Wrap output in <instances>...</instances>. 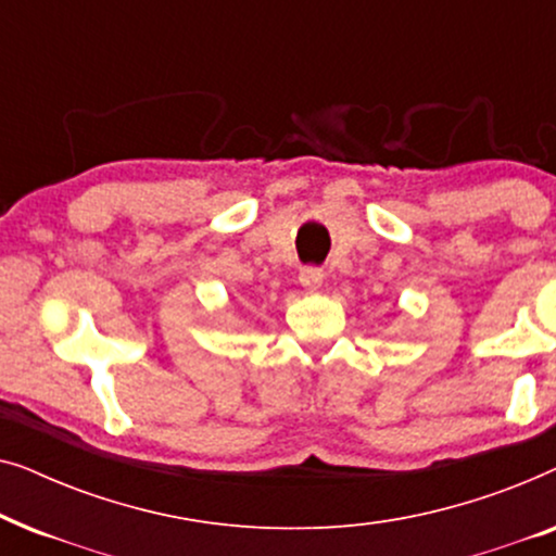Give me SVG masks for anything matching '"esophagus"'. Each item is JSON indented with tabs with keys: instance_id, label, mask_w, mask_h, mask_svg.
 I'll return each instance as SVG.
<instances>
[{
	"instance_id": "obj_1",
	"label": "esophagus",
	"mask_w": 556,
	"mask_h": 556,
	"mask_svg": "<svg viewBox=\"0 0 556 556\" xmlns=\"http://www.w3.org/2000/svg\"><path fill=\"white\" fill-rule=\"evenodd\" d=\"M299 283H301V288H306V291H318L324 283V273L318 268H303L299 276Z\"/></svg>"
}]
</instances>
